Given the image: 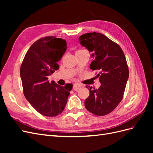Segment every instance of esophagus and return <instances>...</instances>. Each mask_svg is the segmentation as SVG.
Segmentation results:
<instances>
[{
	"instance_id": "34e87169",
	"label": "esophagus",
	"mask_w": 153,
	"mask_h": 153,
	"mask_svg": "<svg viewBox=\"0 0 153 153\" xmlns=\"http://www.w3.org/2000/svg\"><path fill=\"white\" fill-rule=\"evenodd\" d=\"M81 85L80 84H78V83H76V84H74L73 85V90L77 91L79 88H80Z\"/></svg>"
}]
</instances>
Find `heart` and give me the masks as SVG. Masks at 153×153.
<instances>
[{
	"instance_id": "1",
	"label": "heart",
	"mask_w": 153,
	"mask_h": 153,
	"mask_svg": "<svg viewBox=\"0 0 153 153\" xmlns=\"http://www.w3.org/2000/svg\"><path fill=\"white\" fill-rule=\"evenodd\" d=\"M82 50H78V51H82Z\"/></svg>"
}]
</instances>
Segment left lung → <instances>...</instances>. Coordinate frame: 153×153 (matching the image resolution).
Wrapping results in <instances>:
<instances>
[{
  "instance_id": "1",
  "label": "left lung",
  "mask_w": 153,
  "mask_h": 153,
  "mask_svg": "<svg viewBox=\"0 0 153 153\" xmlns=\"http://www.w3.org/2000/svg\"><path fill=\"white\" fill-rule=\"evenodd\" d=\"M79 41L90 52L94 61L90 65L98 71L101 86L89 88V96L85 101V108L94 115L102 116L110 113L123 99L129 77L126 57L119 46L99 32H90L79 37ZM87 86V85H86Z\"/></svg>"
}]
</instances>
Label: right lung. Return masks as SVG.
I'll list each match as a JSON object with an SVG mask.
<instances>
[{
	"label": "right lung",
	"instance_id": "1",
	"mask_svg": "<svg viewBox=\"0 0 153 153\" xmlns=\"http://www.w3.org/2000/svg\"><path fill=\"white\" fill-rule=\"evenodd\" d=\"M66 49L64 39L45 37L31 45L21 65L20 77L25 98L45 116L55 117L61 114L72 89V84L62 87L48 81V76L59 68L57 62Z\"/></svg>",
	"mask_w": 153,
	"mask_h": 153
}]
</instances>
